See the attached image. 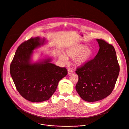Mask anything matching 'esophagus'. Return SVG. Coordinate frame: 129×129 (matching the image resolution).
Listing matches in <instances>:
<instances>
[{
	"label": "esophagus",
	"instance_id": "34e87169",
	"mask_svg": "<svg viewBox=\"0 0 129 129\" xmlns=\"http://www.w3.org/2000/svg\"><path fill=\"white\" fill-rule=\"evenodd\" d=\"M74 73L73 71V70H72L71 68H69V69H68V75L71 74H72V73Z\"/></svg>",
	"mask_w": 129,
	"mask_h": 129
}]
</instances>
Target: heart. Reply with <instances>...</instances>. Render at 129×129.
<instances>
[{"label": "heart", "instance_id": "heart-1", "mask_svg": "<svg viewBox=\"0 0 129 129\" xmlns=\"http://www.w3.org/2000/svg\"><path fill=\"white\" fill-rule=\"evenodd\" d=\"M65 54L60 53L59 58L63 62H66L67 57L75 58L76 65L81 66L89 61L92 54L91 49L88 47L79 43H76L68 46L65 49Z\"/></svg>", "mask_w": 129, "mask_h": 129}]
</instances>
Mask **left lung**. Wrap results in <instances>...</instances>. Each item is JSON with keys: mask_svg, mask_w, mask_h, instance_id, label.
<instances>
[{"mask_svg": "<svg viewBox=\"0 0 129 129\" xmlns=\"http://www.w3.org/2000/svg\"><path fill=\"white\" fill-rule=\"evenodd\" d=\"M96 40L99 46L97 55L76 71L79 77L76 89L87 102L101 100L110 95L120 71L114 47L104 40Z\"/></svg>", "mask_w": 129, "mask_h": 129, "instance_id": "obj_1", "label": "left lung"}]
</instances>
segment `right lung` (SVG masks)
I'll list each match as a JSON object with an SVG mask.
<instances>
[{
    "label": "right lung",
    "instance_id": "right-lung-1",
    "mask_svg": "<svg viewBox=\"0 0 129 129\" xmlns=\"http://www.w3.org/2000/svg\"><path fill=\"white\" fill-rule=\"evenodd\" d=\"M47 42L45 38H31L17 48L10 65V74L19 93L26 100L41 102L49 100L58 82L67 75L65 67L51 63V57L33 62V51Z\"/></svg>",
    "mask_w": 129,
    "mask_h": 129
}]
</instances>
